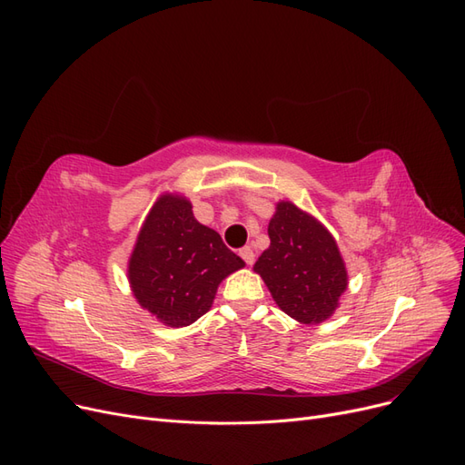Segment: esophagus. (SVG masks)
I'll use <instances>...</instances> for the list:
<instances>
[{"instance_id": "1", "label": "esophagus", "mask_w": 465, "mask_h": 465, "mask_svg": "<svg viewBox=\"0 0 465 465\" xmlns=\"http://www.w3.org/2000/svg\"><path fill=\"white\" fill-rule=\"evenodd\" d=\"M241 258L248 263V265H252V263H254V250H252L250 246H244L242 250H241Z\"/></svg>"}]
</instances>
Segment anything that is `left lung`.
Returning <instances> with one entry per match:
<instances>
[{
  "mask_svg": "<svg viewBox=\"0 0 465 465\" xmlns=\"http://www.w3.org/2000/svg\"><path fill=\"white\" fill-rule=\"evenodd\" d=\"M270 248L258 258L260 273L277 306L301 323L328 320L347 289L340 248L320 221L291 202H279L267 227Z\"/></svg>",
  "mask_w": 465,
  "mask_h": 465,
  "instance_id": "obj_1",
  "label": "left lung"
}]
</instances>
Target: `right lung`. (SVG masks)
<instances>
[{
  "label": "right lung",
  "instance_id": "obj_1",
  "mask_svg": "<svg viewBox=\"0 0 465 465\" xmlns=\"http://www.w3.org/2000/svg\"><path fill=\"white\" fill-rule=\"evenodd\" d=\"M244 267L217 231L198 223L184 195L164 193L154 202L128 263L139 306L168 328L202 318L221 281Z\"/></svg>",
  "mask_w": 465,
  "mask_h": 465
}]
</instances>
